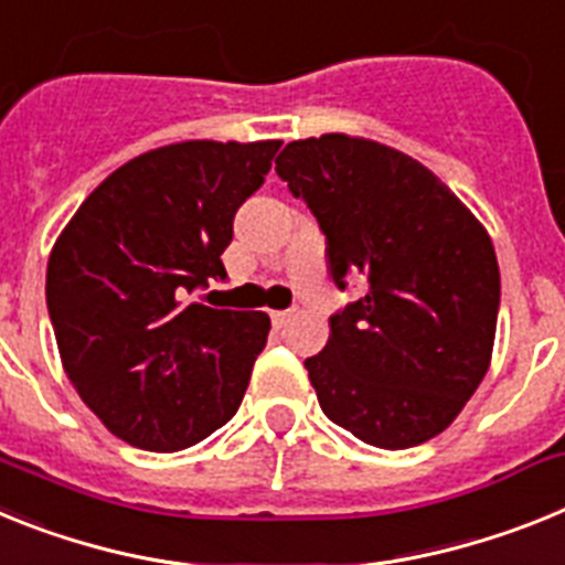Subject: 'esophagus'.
<instances>
[{"label":"esophagus","mask_w":565,"mask_h":565,"mask_svg":"<svg viewBox=\"0 0 565 565\" xmlns=\"http://www.w3.org/2000/svg\"><path fill=\"white\" fill-rule=\"evenodd\" d=\"M269 318H273V323H276V327H284V323L292 318V310H276V312H269Z\"/></svg>","instance_id":"esophagus-1"}]
</instances>
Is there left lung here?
Returning <instances> with one entry per match:
<instances>
[{
	"instance_id": "8db88e82",
	"label": "left lung",
	"mask_w": 565,
	"mask_h": 565,
	"mask_svg": "<svg viewBox=\"0 0 565 565\" xmlns=\"http://www.w3.org/2000/svg\"><path fill=\"white\" fill-rule=\"evenodd\" d=\"M276 173L327 235L335 287L366 284L303 361L323 415L377 449L440 435L492 361L500 269L483 224L420 161L370 139L289 141Z\"/></svg>"
}]
</instances>
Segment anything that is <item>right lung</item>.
Here are the masks:
<instances>
[{
  "label": "right lung",
  "instance_id": "add662e5",
  "mask_svg": "<svg viewBox=\"0 0 565 565\" xmlns=\"http://www.w3.org/2000/svg\"><path fill=\"white\" fill-rule=\"evenodd\" d=\"M281 141H181L121 164L93 190L47 262V312L78 398L130 446L175 452L242 406L267 312L213 310L235 210Z\"/></svg>",
  "mask_w": 565,
  "mask_h": 565
}]
</instances>
